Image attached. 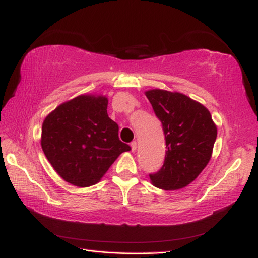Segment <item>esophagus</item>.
<instances>
[{
  "label": "esophagus",
  "instance_id": "34e87169",
  "mask_svg": "<svg viewBox=\"0 0 258 258\" xmlns=\"http://www.w3.org/2000/svg\"><path fill=\"white\" fill-rule=\"evenodd\" d=\"M137 148H138V143L133 141L132 143H131V150H132V152H135L137 151Z\"/></svg>",
  "mask_w": 258,
  "mask_h": 258
}]
</instances>
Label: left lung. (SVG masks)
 Returning a JSON list of instances; mask_svg holds the SVG:
<instances>
[{
  "label": "left lung",
  "mask_w": 258,
  "mask_h": 258,
  "mask_svg": "<svg viewBox=\"0 0 258 258\" xmlns=\"http://www.w3.org/2000/svg\"><path fill=\"white\" fill-rule=\"evenodd\" d=\"M144 93L162 123L167 149L165 163L150 180L165 190L184 188L211 160L217 125L207 107L184 93L162 89Z\"/></svg>",
  "instance_id": "1"
}]
</instances>
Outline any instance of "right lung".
<instances>
[{"label":"right lung","instance_id":"right-lung-1","mask_svg":"<svg viewBox=\"0 0 258 258\" xmlns=\"http://www.w3.org/2000/svg\"><path fill=\"white\" fill-rule=\"evenodd\" d=\"M108 98L80 95L50 111L41 126L40 145L58 176L77 187L100 179L130 145L118 139V125L107 114Z\"/></svg>","mask_w":258,"mask_h":258}]
</instances>
